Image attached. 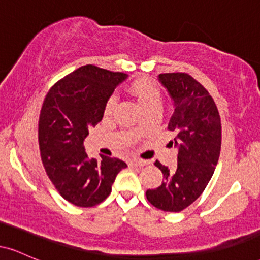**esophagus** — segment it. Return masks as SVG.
Instances as JSON below:
<instances>
[{
    "label": "esophagus",
    "instance_id": "34e87169",
    "mask_svg": "<svg viewBox=\"0 0 260 260\" xmlns=\"http://www.w3.org/2000/svg\"><path fill=\"white\" fill-rule=\"evenodd\" d=\"M147 161L139 160V159H133L129 161V166H145L147 165Z\"/></svg>",
    "mask_w": 260,
    "mask_h": 260
}]
</instances>
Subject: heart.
Returning a JSON list of instances; mask_svg holds the SVG:
<instances>
[{
    "mask_svg": "<svg viewBox=\"0 0 260 260\" xmlns=\"http://www.w3.org/2000/svg\"><path fill=\"white\" fill-rule=\"evenodd\" d=\"M129 91L131 94L137 98L143 111L154 109V107H157V109L161 107V90L159 86L155 84L154 82H151V80L147 78L136 79L134 82L131 83ZM115 104V98H109V100L105 104V107H104L105 115H110L112 112Z\"/></svg>",
    "mask_w": 260,
    "mask_h": 260,
    "instance_id": "obj_1",
    "label": "heart"
}]
</instances>
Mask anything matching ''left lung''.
I'll use <instances>...</instances> for the list:
<instances>
[{"label":"left lung","mask_w":260,"mask_h":260,"mask_svg":"<svg viewBox=\"0 0 260 260\" xmlns=\"http://www.w3.org/2000/svg\"><path fill=\"white\" fill-rule=\"evenodd\" d=\"M160 82L174 99L175 112L169 131L176 133L177 168L169 170L159 161L162 183L147 190L151 205L164 211L183 210L208 186L221 149V120L207 89L188 73H161Z\"/></svg>","instance_id":"8db88e82"}]
</instances>
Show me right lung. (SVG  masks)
Returning a JSON list of instances; mask_svg holds the SVG:
<instances>
[{
	"instance_id": "right-lung-1",
	"label": "right lung",
	"mask_w": 260,
	"mask_h": 260,
	"mask_svg": "<svg viewBox=\"0 0 260 260\" xmlns=\"http://www.w3.org/2000/svg\"><path fill=\"white\" fill-rule=\"evenodd\" d=\"M127 74L86 64L63 77L45 96L38 138L43 165L66 201L80 208L100 204L111 193L124 161L88 159L83 142L103 120L106 101Z\"/></svg>"
}]
</instances>
